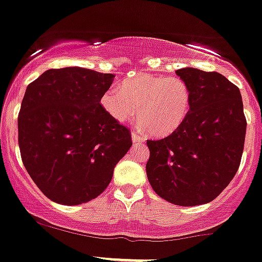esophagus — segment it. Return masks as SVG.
<instances>
[{"mask_svg": "<svg viewBox=\"0 0 262 262\" xmlns=\"http://www.w3.org/2000/svg\"><path fill=\"white\" fill-rule=\"evenodd\" d=\"M132 139H133V143L134 144L144 143V138H143V137L138 136V134H137L136 132H133V133H132Z\"/></svg>", "mask_w": 262, "mask_h": 262, "instance_id": "1", "label": "esophagus"}]
</instances>
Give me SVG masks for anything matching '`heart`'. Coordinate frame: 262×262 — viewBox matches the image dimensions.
<instances>
[{
  "mask_svg": "<svg viewBox=\"0 0 262 262\" xmlns=\"http://www.w3.org/2000/svg\"><path fill=\"white\" fill-rule=\"evenodd\" d=\"M101 108L115 123H124L136 114L139 125L156 137L177 130L190 107V90L177 77L137 74L126 78L118 90H108L100 98Z\"/></svg>",
  "mask_w": 262,
  "mask_h": 262,
  "instance_id": "obj_1",
  "label": "heart"
}]
</instances>
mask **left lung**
<instances>
[{"instance_id":"left-lung-1","label":"left lung","mask_w":262,"mask_h":262,"mask_svg":"<svg viewBox=\"0 0 262 262\" xmlns=\"http://www.w3.org/2000/svg\"><path fill=\"white\" fill-rule=\"evenodd\" d=\"M175 73L190 90L189 113L166 138L147 141L146 172L161 199L197 206L216 199L234 178L247 121L239 88L224 75L195 68Z\"/></svg>"}]
</instances>
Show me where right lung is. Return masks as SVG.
Instances as JSON below:
<instances>
[{
  "instance_id": "1",
  "label": "right lung",
  "mask_w": 262,
  "mask_h": 262,
  "mask_svg": "<svg viewBox=\"0 0 262 262\" xmlns=\"http://www.w3.org/2000/svg\"><path fill=\"white\" fill-rule=\"evenodd\" d=\"M114 78L70 67L47 70L27 87L17 118L20 154L33 182L56 204L96 199L132 147L129 129L100 105Z\"/></svg>"
}]
</instances>
